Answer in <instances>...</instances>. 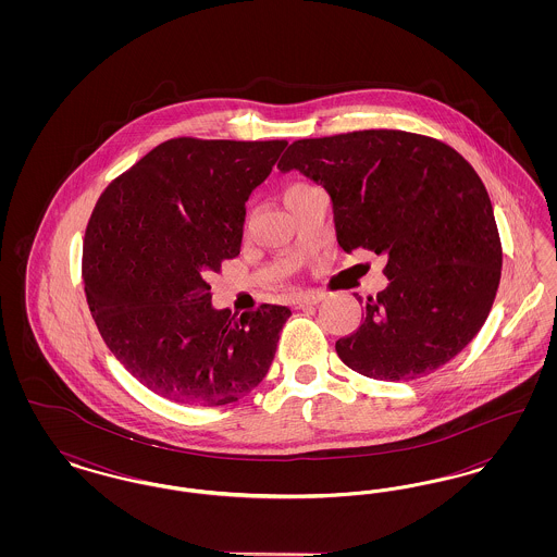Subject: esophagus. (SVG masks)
<instances>
[{"label":"esophagus","instance_id":"esophagus-1","mask_svg":"<svg viewBox=\"0 0 557 557\" xmlns=\"http://www.w3.org/2000/svg\"><path fill=\"white\" fill-rule=\"evenodd\" d=\"M319 300H321V294H318V292L298 294L296 298H292V307H296V309H302V307H309V305H318Z\"/></svg>","mask_w":557,"mask_h":557}]
</instances>
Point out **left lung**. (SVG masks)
I'll return each instance as SVG.
<instances>
[{"instance_id": "left-lung-1", "label": "left lung", "mask_w": 557, "mask_h": 557, "mask_svg": "<svg viewBox=\"0 0 557 557\" xmlns=\"http://www.w3.org/2000/svg\"><path fill=\"white\" fill-rule=\"evenodd\" d=\"M330 194L345 252L386 257L388 286L336 343L350 370L416 380L472 343L502 280V239L486 187L450 146L395 129L298 139L277 162Z\"/></svg>"}]
</instances>
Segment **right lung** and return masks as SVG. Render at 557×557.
Masks as SVG:
<instances>
[{"label":"right lung","instance_id":"1","mask_svg":"<svg viewBox=\"0 0 557 557\" xmlns=\"http://www.w3.org/2000/svg\"><path fill=\"white\" fill-rule=\"evenodd\" d=\"M288 146L169 139L100 196L83 244L94 321L137 382L182 405L246 397L273 361L288 307L239 319L214 309L207 275L236 259L246 202Z\"/></svg>","mask_w":557,"mask_h":557}]
</instances>
